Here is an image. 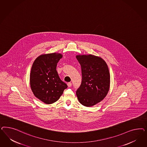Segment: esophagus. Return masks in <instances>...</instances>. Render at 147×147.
Segmentation results:
<instances>
[{
	"label": "esophagus",
	"mask_w": 147,
	"mask_h": 147,
	"mask_svg": "<svg viewBox=\"0 0 147 147\" xmlns=\"http://www.w3.org/2000/svg\"><path fill=\"white\" fill-rule=\"evenodd\" d=\"M67 85H68V87H71L72 84H71V82H68V83L67 84Z\"/></svg>",
	"instance_id": "1"
}]
</instances>
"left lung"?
<instances>
[{"mask_svg":"<svg viewBox=\"0 0 147 147\" xmlns=\"http://www.w3.org/2000/svg\"><path fill=\"white\" fill-rule=\"evenodd\" d=\"M76 58L81 67L82 81L76 94L79 101L86 107L101 102L110 87V74L106 62L93 55H79Z\"/></svg>","mask_w":147,"mask_h":147,"instance_id":"left-lung-1","label":"left lung"}]
</instances>
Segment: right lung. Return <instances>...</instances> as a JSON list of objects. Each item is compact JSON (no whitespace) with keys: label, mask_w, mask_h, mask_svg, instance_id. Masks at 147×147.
Wrapping results in <instances>:
<instances>
[{"label":"right lung","mask_w":147,"mask_h":147,"mask_svg":"<svg viewBox=\"0 0 147 147\" xmlns=\"http://www.w3.org/2000/svg\"><path fill=\"white\" fill-rule=\"evenodd\" d=\"M59 53L41 55L33 62L30 74V85L36 98L46 104L56 102L67 88L56 70L62 58Z\"/></svg>","instance_id":"obj_1"}]
</instances>
